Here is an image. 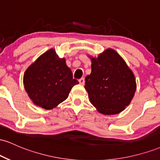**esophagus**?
<instances>
[{
	"label": "esophagus",
	"instance_id": "1",
	"mask_svg": "<svg viewBox=\"0 0 160 160\" xmlns=\"http://www.w3.org/2000/svg\"><path fill=\"white\" fill-rule=\"evenodd\" d=\"M79 82H80V85H84V83H85V79L83 78H80V80H79Z\"/></svg>",
	"mask_w": 160,
	"mask_h": 160
}]
</instances>
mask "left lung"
Returning a JSON list of instances; mask_svg holds the SVG:
<instances>
[{
	"label": "left lung",
	"instance_id": "8db88e82",
	"mask_svg": "<svg viewBox=\"0 0 160 160\" xmlns=\"http://www.w3.org/2000/svg\"><path fill=\"white\" fill-rule=\"evenodd\" d=\"M92 72L86 78L89 101L105 115L120 113L131 102L136 90L132 71L120 55L108 49L92 58Z\"/></svg>",
	"mask_w": 160,
	"mask_h": 160
}]
</instances>
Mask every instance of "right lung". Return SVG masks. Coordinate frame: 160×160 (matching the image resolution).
<instances>
[{
    "mask_svg": "<svg viewBox=\"0 0 160 160\" xmlns=\"http://www.w3.org/2000/svg\"><path fill=\"white\" fill-rule=\"evenodd\" d=\"M25 91L36 105L49 110L68 97L79 82L73 79L71 69L53 49L41 55L28 67L23 78Z\"/></svg>",
    "mask_w": 160,
    "mask_h": 160,
    "instance_id": "add662e5",
    "label": "right lung"
}]
</instances>
